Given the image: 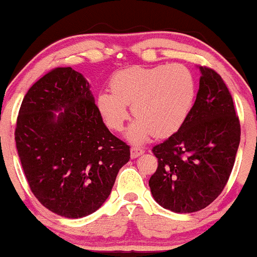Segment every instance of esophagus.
I'll return each mask as SVG.
<instances>
[{"label": "esophagus", "instance_id": "obj_1", "mask_svg": "<svg viewBox=\"0 0 257 257\" xmlns=\"http://www.w3.org/2000/svg\"><path fill=\"white\" fill-rule=\"evenodd\" d=\"M143 153H145V150H143L142 147H138V146H133V147L131 148L132 158H137L138 156L143 155Z\"/></svg>", "mask_w": 257, "mask_h": 257}]
</instances>
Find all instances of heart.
Here are the masks:
<instances>
[{"label": "heart", "mask_w": 257, "mask_h": 257, "mask_svg": "<svg viewBox=\"0 0 257 257\" xmlns=\"http://www.w3.org/2000/svg\"><path fill=\"white\" fill-rule=\"evenodd\" d=\"M110 87L97 96V109L110 129L120 132L129 115L126 105L132 106L137 121L129 138L134 143L179 131L195 99L193 73L179 63L125 68L112 76Z\"/></svg>", "instance_id": "heart-1"}]
</instances>
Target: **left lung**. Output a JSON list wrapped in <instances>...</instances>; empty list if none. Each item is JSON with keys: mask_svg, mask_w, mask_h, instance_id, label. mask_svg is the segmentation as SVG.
I'll return each mask as SVG.
<instances>
[{"mask_svg": "<svg viewBox=\"0 0 257 257\" xmlns=\"http://www.w3.org/2000/svg\"><path fill=\"white\" fill-rule=\"evenodd\" d=\"M196 100L183 126L152 148L158 166L150 188L161 207L193 213L214 201L226 186L241 140L228 87L209 67H200Z\"/></svg>", "mask_w": 257, "mask_h": 257, "instance_id": "1", "label": "left lung"}]
</instances>
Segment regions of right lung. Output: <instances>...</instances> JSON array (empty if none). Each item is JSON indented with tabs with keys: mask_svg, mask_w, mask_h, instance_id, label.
<instances>
[{
	"mask_svg": "<svg viewBox=\"0 0 257 257\" xmlns=\"http://www.w3.org/2000/svg\"><path fill=\"white\" fill-rule=\"evenodd\" d=\"M15 141L30 190L66 218L99 209L131 158V147L102 121L88 82L71 67L52 69L29 88Z\"/></svg>",
	"mask_w": 257,
	"mask_h": 257,
	"instance_id": "obj_1",
	"label": "right lung"
}]
</instances>
